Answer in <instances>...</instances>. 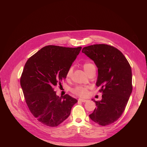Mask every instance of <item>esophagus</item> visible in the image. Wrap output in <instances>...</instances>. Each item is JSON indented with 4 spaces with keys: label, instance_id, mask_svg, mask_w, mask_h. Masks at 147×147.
<instances>
[{
    "label": "esophagus",
    "instance_id": "34e87169",
    "mask_svg": "<svg viewBox=\"0 0 147 147\" xmlns=\"http://www.w3.org/2000/svg\"><path fill=\"white\" fill-rule=\"evenodd\" d=\"M78 100V101H80V102H86L87 101H88V100H87V99H81V98H79Z\"/></svg>",
    "mask_w": 147,
    "mask_h": 147
}]
</instances>
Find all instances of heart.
Listing matches in <instances>:
<instances>
[{
    "label": "heart",
    "instance_id": "heart-1",
    "mask_svg": "<svg viewBox=\"0 0 147 147\" xmlns=\"http://www.w3.org/2000/svg\"><path fill=\"white\" fill-rule=\"evenodd\" d=\"M82 67L87 74L92 70H95V65L91 62H85L82 64ZM73 73V67H70L66 73V77L70 78ZM89 87L86 86H78L71 88V92L81 97H85L88 94Z\"/></svg>",
    "mask_w": 147,
    "mask_h": 147
}]
</instances>
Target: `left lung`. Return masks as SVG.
<instances>
[{"mask_svg":"<svg viewBox=\"0 0 147 147\" xmlns=\"http://www.w3.org/2000/svg\"><path fill=\"white\" fill-rule=\"evenodd\" d=\"M82 52L98 67L96 85L102 93L101 100L92 99L96 108L89 116L105 126L118 120L125 110L133 90L131 68L124 55L111 45H92L84 48Z\"/></svg>","mask_w":147,"mask_h":147,"instance_id":"left-lung-1","label":"left lung"}]
</instances>
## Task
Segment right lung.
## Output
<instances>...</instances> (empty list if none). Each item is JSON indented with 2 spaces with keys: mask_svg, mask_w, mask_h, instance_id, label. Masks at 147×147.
I'll return each instance as SVG.
<instances>
[{
  "mask_svg": "<svg viewBox=\"0 0 147 147\" xmlns=\"http://www.w3.org/2000/svg\"><path fill=\"white\" fill-rule=\"evenodd\" d=\"M81 48L48 45L26 62L20 78L21 87L31 113L44 125L57 126L69 116L77 102L68 94L56 95L54 87L66 78Z\"/></svg>",
  "mask_w": 147,
  "mask_h": 147,
  "instance_id": "add662e5",
  "label": "right lung"
}]
</instances>
